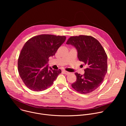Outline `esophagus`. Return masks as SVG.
<instances>
[{"label":"esophagus","instance_id":"34e87169","mask_svg":"<svg viewBox=\"0 0 126 126\" xmlns=\"http://www.w3.org/2000/svg\"><path fill=\"white\" fill-rule=\"evenodd\" d=\"M62 72H63L64 74H65V75H69V74H70V72H67V71H65V70H63V71H62Z\"/></svg>","mask_w":126,"mask_h":126}]
</instances>
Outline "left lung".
<instances>
[{
	"label": "left lung",
	"mask_w": 126,
	"mask_h": 126,
	"mask_svg": "<svg viewBox=\"0 0 126 126\" xmlns=\"http://www.w3.org/2000/svg\"><path fill=\"white\" fill-rule=\"evenodd\" d=\"M66 44L76 48L78 58L86 67L84 75L75 73L77 80L72 87L81 94L91 93L103 83L107 72V55L105 50L91 36H72Z\"/></svg>",
	"instance_id": "1"
}]
</instances>
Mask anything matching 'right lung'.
<instances>
[{
	"instance_id": "add662e5",
	"label": "right lung",
	"mask_w": 126,
	"mask_h": 126,
	"mask_svg": "<svg viewBox=\"0 0 126 126\" xmlns=\"http://www.w3.org/2000/svg\"><path fill=\"white\" fill-rule=\"evenodd\" d=\"M65 36L42 34L28 40L23 46L18 61V70L25 85L34 91H42L51 86L60 69L48 66L49 58L55 55L65 42Z\"/></svg>"
}]
</instances>
